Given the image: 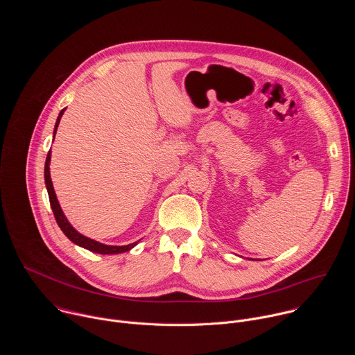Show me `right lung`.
<instances>
[{
    "label": "right lung",
    "mask_w": 355,
    "mask_h": 355,
    "mask_svg": "<svg viewBox=\"0 0 355 355\" xmlns=\"http://www.w3.org/2000/svg\"><path fill=\"white\" fill-rule=\"evenodd\" d=\"M64 114V110L60 111L59 116H58V121H56V125H55V132L53 135H56V130H58V126L60 123V119ZM55 139V136H53ZM50 151L47 153V157H46V163H44V182H46V188H47V193H49V200H50V207H52L53 209V215L56 218V222L59 225V227L62 229V232L77 245L83 247V248H87L92 252H98V254H119V252H125V251H129L130 248H133L136 243H132V244H128V245H108V244H103L99 241H95L89 237H85L83 236L81 233H78L71 225L70 222L67 220V218L64 216L62 208H60V204L59 200L56 198V193H55V188H53V184H52V178H50Z\"/></svg>",
    "instance_id": "1"
}]
</instances>
